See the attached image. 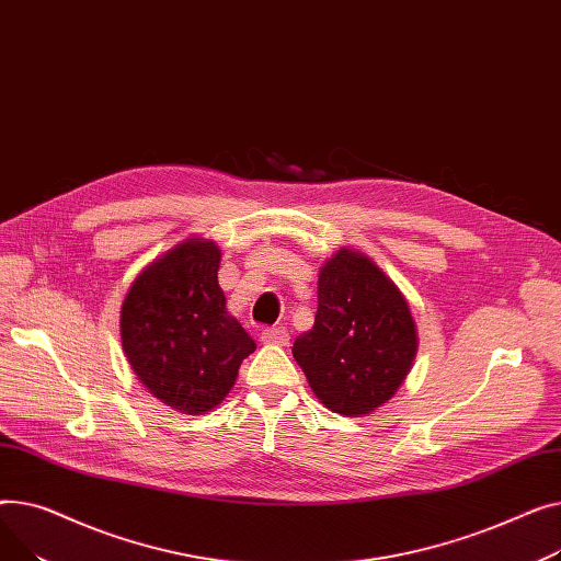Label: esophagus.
<instances>
[{"instance_id":"1","label":"esophagus","mask_w":561,"mask_h":561,"mask_svg":"<svg viewBox=\"0 0 561 561\" xmlns=\"http://www.w3.org/2000/svg\"><path fill=\"white\" fill-rule=\"evenodd\" d=\"M260 342L272 344V346H287L289 344V333L285 331V328H267V331H262Z\"/></svg>"}]
</instances>
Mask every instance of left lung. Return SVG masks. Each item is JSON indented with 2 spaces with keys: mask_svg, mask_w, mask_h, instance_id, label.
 <instances>
[{
  "mask_svg": "<svg viewBox=\"0 0 561 561\" xmlns=\"http://www.w3.org/2000/svg\"><path fill=\"white\" fill-rule=\"evenodd\" d=\"M317 314L291 355L314 397L337 414L367 416L405 382L419 351L403 291L376 262L342 247L319 270Z\"/></svg>",
  "mask_w": 561,
  "mask_h": 561,
  "instance_id": "1",
  "label": "left lung"
}]
</instances>
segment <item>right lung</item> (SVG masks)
<instances>
[{"instance_id": "right-lung-1", "label": "right lung", "mask_w": 561, "mask_h": 561, "mask_svg": "<svg viewBox=\"0 0 561 561\" xmlns=\"http://www.w3.org/2000/svg\"><path fill=\"white\" fill-rule=\"evenodd\" d=\"M221 249L192 236L153 257L119 310L122 348L138 380L183 414L215 410L238 380L255 342L226 310Z\"/></svg>"}]
</instances>
